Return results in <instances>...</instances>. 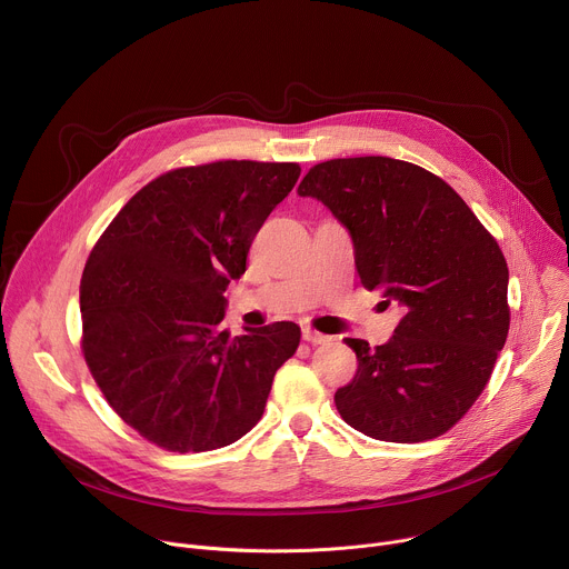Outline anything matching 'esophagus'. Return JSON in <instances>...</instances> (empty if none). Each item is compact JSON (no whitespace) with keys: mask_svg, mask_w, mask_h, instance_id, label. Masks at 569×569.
<instances>
[{"mask_svg":"<svg viewBox=\"0 0 569 569\" xmlns=\"http://www.w3.org/2000/svg\"><path fill=\"white\" fill-rule=\"evenodd\" d=\"M301 338L306 340V342H310V345H329L333 338L331 336H323V333H319V331H315V329H303L301 331Z\"/></svg>","mask_w":569,"mask_h":569,"instance_id":"34e87169","label":"esophagus"}]
</instances>
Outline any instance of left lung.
Masks as SVG:
<instances>
[{"label": "left lung", "mask_w": 569, "mask_h": 569, "mask_svg": "<svg viewBox=\"0 0 569 569\" xmlns=\"http://www.w3.org/2000/svg\"><path fill=\"white\" fill-rule=\"evenodd\" d=\"M297 193L349 229L362 286L408 310L387 345L347 338L358 371L336 391L340 417L378 441L441 437L472 408L509 336L498 240L450 184L391 157L321 161Z\"/></svg>", "instance_id": "left-lung-1"}]
</instances>
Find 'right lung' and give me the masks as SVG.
Instances as JSON below:
<instances>
[{
	"instance_id": "right-lung-1",
	"label": "right lung",
	"mask_w": 569,
	"mask_h": 569,
	"mask_svg": "<svg viewBox=\"0 0 569 569\" xmlns=\"http://www.w3.org/2000/svg\"><path fill=\"white\" fill-rule=\"evenodd\" d=\"M299 173L295 161L252 159L176 169L137 191L97 240L80 279V347L110 408L146 441L216 450L263 417L301 331L274 321L229 338L224 290Z\"/></svg>"
}]
</instances>
